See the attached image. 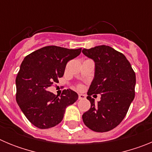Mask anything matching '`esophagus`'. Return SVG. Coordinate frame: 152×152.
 <instances>
[{
	"label": "esophagus",
	"instance_id": "obj_1",
	"mask_svg": "<svg viewBox=\"0 0 152 152\" xmlns=\"http://www.w3.org/2000/svg\"><path fill=\"white\" fill-rule=\"evenodd\" d=\"M86 96L84 94H78V99L79 100H84L85 99Z\"/></svg>",
	"mask_w": 152,
	"mask_h": 152
}]
</instances>
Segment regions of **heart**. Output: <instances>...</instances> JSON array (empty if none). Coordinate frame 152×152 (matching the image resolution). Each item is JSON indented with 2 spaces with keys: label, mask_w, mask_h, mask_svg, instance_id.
Returning <instances> with one entry per match:
<instances>
[{
  "label": "heart",
  "mask_w": 152,
  "mask_h": 152,
  "mask_svg": "<svg viewBox=\"0 0 152 152\" xmlns=\"http://www.w3.org/2000/svg\"><path fill=\"white\" fill-rule=\"evenodd\" d=\"M79 88H80V87H79Z\"/></svg>",
  "instance_id": "obj_1"
}]
</instances>
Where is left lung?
Instances as JSON below:
<instances>
[{
  "instance_id": "left-lung-1",
  "label": "left lung",
  "mask_w": 152,
  "mask_h": 152,
  "mask_svg": "<svg viewBox=\"0 0 152 152\" xmlns=\"http://www.w3.org/2000/svg\"><path fill=\"white\" fill-rule=\"evenodd\" d=\"M82 52L95 62L87 96L91 108L83 114V121L93 131H110L123 121L135 97V73L126 56L110 46L99 45ZM98 93L102 97L95 104L91 96Z\"/></svg>"
}]
</instances>
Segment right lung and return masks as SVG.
Returning a JSON list of instances; mask_svg holds the SVG:
<instances>
[{"label": "right lung", "mask_w": 152, "mask_h": 152, "mask_svg": "<svg viewBox=\"0 0 152 152\" xmlns=\"http://www.w3.org/2000/svg\"><path fill=\"white\" fill-rule=\"evenodd\" d=\"M81 49H68L49 45L26 56L16 77V100L33 125L49 129L61 122L65 109L78 98L76 92L64 90L61 96L48 91L64 75L68 61L80 55Z\"/></svg>", "instance_id": "1"}]
</instances>
